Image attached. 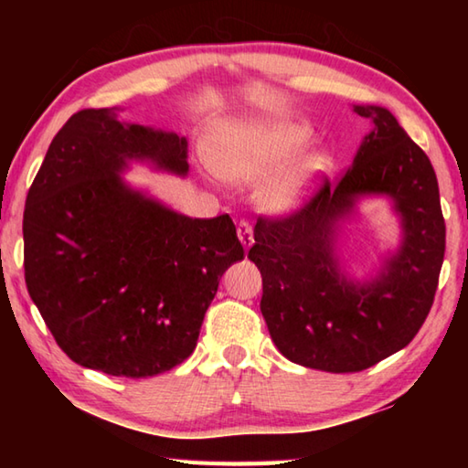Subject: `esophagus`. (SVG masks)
Segmentation results:
<instances>
[{
    "mask_svg": "<svg viewBox=\"0 0 468 468\" xmlns=\"http://www.w3.org/2000/svg\"><path fill=\"white\" fill-rule=\"evenodd\" d=\"M237 237H239V241L243 243L245 250L251 248V243H253V229L250 225V220H241V223L237 225Z\"/></svg>",
    "mask_w": 468,
    "mask_h": 468,
    "instance_id": "obj_1",
    "label": "esophagus"
}]
</instances>
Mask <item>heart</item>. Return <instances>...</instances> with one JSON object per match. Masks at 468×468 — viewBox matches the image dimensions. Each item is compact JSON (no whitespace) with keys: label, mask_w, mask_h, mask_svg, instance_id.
Wrapping results in <instances>:
<instances>
[{"label":"heart","mask_w":468,"mask_h":468,"mask_svg":"<svg viewBox=\"0 0 468 468\" xmlns=\"http://www.w3.org/2000/svg\"><path fill=\"white\" fill-rule=\"evenodd\" d=\"M310 133L303 125L289 122L235 123L215 132L208 154L220 176L237 184H260L299 146ZM328 167V156L312 153L301 156L264 187L262 204L272 212H287L301 202L314 176Z\"/></svg>","instance_id":"1"}]
</instances>
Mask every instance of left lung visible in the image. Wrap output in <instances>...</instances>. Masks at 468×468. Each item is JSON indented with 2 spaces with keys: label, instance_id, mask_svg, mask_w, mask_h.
<instances>
[{
  "label": "left lung",
  "instance_id": "8db88e82",
  "mask_svg": "<svg viewBox=\"0 0 468 468\" xmlns=\"http://www.w3.org/2000/svg\"><path fill=\"white\" fill-rule=\"evenodd\" d=\"M376 123L351 167L299 208L260 217L248 258L262 274L260 310L279 351L303 367L348 374L415 338L430 314L446 251V223L430 158L388 109L355 107ZM363 193H388L406 241L378 282L348 283L331 253L335 220Z\"/></svg>",
  "mask_w": 468,
  "mask_h": 468
}]
</instances>
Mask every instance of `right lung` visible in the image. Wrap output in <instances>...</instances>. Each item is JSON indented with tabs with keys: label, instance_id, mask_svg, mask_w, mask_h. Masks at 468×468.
<instances>
[{
	"label": "right lung",
	"instance_id": "1",
	"mask_svg": "<svg viewBox=\"0 0 468 468\" xmlns=\"http://www.w3.org/2000/svg\"><path fill=\"white\" fill-rule=\"evenodd\" d=\"M186 140L82 109L53 138L28 189L25 279L55 343L78 366L148 378L194 353L229 266V215L189 218L123 186L125 158L187 173Z\"/></svg>",
	"mask_w": 468,
	"mask_h": 468
}]
</instances>
